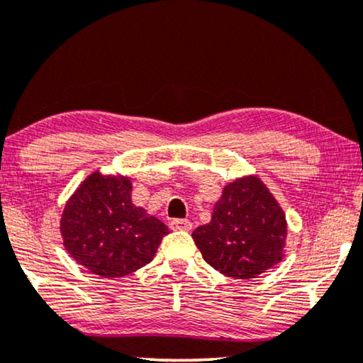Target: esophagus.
Here are the masks:
<instances>
[{
    "mask_svg": "<svg viewBox=\"0 0 363 363\" xmlns=\"http://www.w3.org/2000/svg\"><path fill=\"white\" fill-rule=\"evenodd\" d=\"M169 226H171L174 231H191L192 223L189 219H172V221L169 223Z\"/></svg>",
    "mask_w": 363,
    "mask_h": 363,
    "instance_id": "esophagus-1",
    "label": "esophagus"
}]
</instances>
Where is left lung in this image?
Returning a JSON list of instances; mask_svg holds the SVG:
<instances>
[{
	"label": "left lung",
	"mask_w": 363,
	"mask_h": 363,
	"mask_svg": "<svg viewBox=\"0 0 363 363\" xmlns=\"http://www.w3.org/2000/svg\"><path fill=\"white\" fill-rule=\"evenodd\" d=\"M286 236L284 211L256 174L224 186L211 221L192 233L206 263L238 279L256 278L281 263Z\"/></svg>",
	"instance_id": "obj_1"
}]
</instances>
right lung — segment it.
Instances as JSON below:
<instances>
[{
  "label": "right lung",
  "instance_id": "right-lung-1",
  "mask_svg": "<svg viewBox=\"0 0 363 363\" xmlns=\"http://www.w3.org/2000/svg\"><path fill=\"white\" fill-rule=\"evenodd\" d=\"M60 233L77 263L102 278H118L149 264L169 229L132 203L130 177L95 171L68 197Z\"/></svg>",
  "mask_w": 363,
  "mask_h": 363
}]
</instances>
